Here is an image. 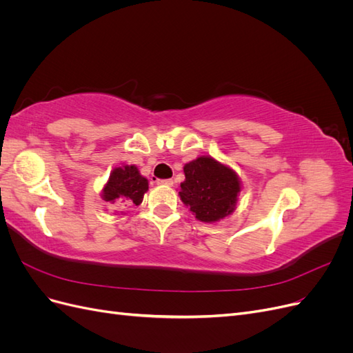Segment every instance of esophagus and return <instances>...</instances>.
I'll return each instance as SVG.
<instances>
[{"label":"esophagus","instance_id":"34e87169","mask_svg":"<svg viewBox=\"0 0 353 353\" xmlns=\"http://www.w3.org/2000/svg\"><path fill=\"white\" fill-rule=\"evenodd\" d=\"M159 185H166V187H172L174 185V181L172 179H160L157 181Z\"/></svg>","mask_w":353,"mask_h":353}]
</instances>
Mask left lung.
Listing matches in <instances>:
<instances>
[{"label":"left lung","instance_id":"8db88e82","mask_svg":"<svg viewBox=\"0 0 353 353\" xmlns=\"http://www.w3.org/2000/svg\"><path fill=\"white\" fill-rule=\"evenodd\" d=\"M179 199L197 221L215 223L237 209L241 179L230 165L212 156H199L184 165Z\"/></svg>","mask_w":353,"mask_h":353}]
</instances>
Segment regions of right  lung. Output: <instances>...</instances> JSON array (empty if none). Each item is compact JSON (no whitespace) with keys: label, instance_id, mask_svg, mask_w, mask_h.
<instances>
[{"label":"right lung","instance_id":"obj_1","mask_svg":"<svg viewBox=\"0 0 353 353\" xmlns=\"http://www.w3.org/2000/svg\"><path fill=\"white\" fill-rule=\"evenodd\" d=\"M147 190L148 179L140 174L138 168L122 163L112 170L109 179L100 191V196L104 201L119 208L140 206Z\"/></svg>","mask_w":353,"mask_h":353}]
</instances>
